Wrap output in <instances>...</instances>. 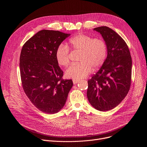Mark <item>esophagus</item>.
Here are the masks:
<instances>
[{
  "instance_id": "34e87169",
  "label": "esophagus",
  "mask_w": 147,
  "mask_h": 147,
  "mask_svg": "<svg viewBox=\"0 0 147 147\" xmlns=\"http://www.w3.org/2000/svg\"><path fill=\"white\" fill-rule=\"evenodd\" d=\"M79 81H80L79 80H76V79H73V82L74 84H76L78 83Z\"/></svg>"
}]
</instances>
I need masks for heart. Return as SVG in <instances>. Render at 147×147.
Instances as JSON below:
<instances>
[{
  "instance_id": "1",
  "label": "heart",
  "mask_w": 147,
  "mask_h": 147,
  "mask_svg": "<svg viewBox=\"0 0 147 147\" xmlns=\"http://www.w3.org/2000/svg\"><path fill=\"white\" fill-rule=\"evenodd\" d=\"M69 47L75 51H80L77 63L71 65L66 71V76L73 79H81L87 77L92 68H99L107 57L106 42L100 38L80 34L69 40ZM55 57L61 66H67L70 63L69 48L61 44L56 49Z\"/></svg>"
}]
</instances>
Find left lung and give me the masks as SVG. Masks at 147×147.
<instances>
[{
    "instance_id": "left-lung-1",
    "label": "left lung",
    "mask_w": 147,
    "mask_h": 147,
    "mask_svg": "<svg viewBox=\"0 0 147 147\" xmlns=\"http://www.w3.org/2000/svg\"><path fill=\"white\" fill-rule=\"evenodd\" d=\"M106 42L107 57L104 63L88 81L87 95L91 105L99 111L115 108L129 91L131 82L132 60L124 39L111 28H94Z\"/></svg>"
}]
</instances>
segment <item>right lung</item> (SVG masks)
Masks as SVG:
<instances>
[{"mask_svg": "<svg viewBox=\"0 0 147 147\" xmlns=\"http://www.w3.org/2000/svg\"><path fill=\"white\" fill-rule=\"evenodd\" d=\"M70 34L43 30L23 45L20 57V70L24 92L41 112L53 114L65 105L73 83L63 80L55 57L56 48Z\"/></svg>", "mask_w": 147, "mask_h": 147, "instance_id": "add662e5", "label": "right lung"}]
</instances>
